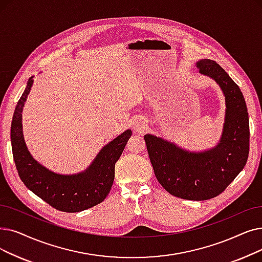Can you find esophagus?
<instances>
[{
    "mask_svg": "<svg viewBox=\"0 0 262 262\" xmlns=\"http://www.w3.org/2000/svg\"><path fill=\"white\" fill-rule=\"evenodd\" d=\"M133 127H134L135 132L143 133L145 127H146V121L142 117L135 118L134 121H133Z\"/></svg>",
    "mask_w": 262,
    "mask_h": 262,
    "instance_id": "obj_1",
    "label": "esophagus"
}]
</instances>
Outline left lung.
Instances as JSON below:
<instances>
[{"label":"left lung","mask_w":262,"mask_h":262,"mask_svg":"<svg viewBox=\"0 0 262 262\" xmlns=\"http://www.w3.org/2000/svg\"><path fill=\"white\" fill-rule=\"evenodd\" d=\"M196 65L225 95V123L217 145L189 152L154 135H144V140L161 185L178 198L200 201L219 196L243 170L249 152V122L244 96L229 75L212 60L202 59Z\"/></svg>","instance_id":"obj_1"}]
</instances>
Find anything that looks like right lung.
<instances>
[{"label":"right lung","instance_id":"obj_1","mask_svg":"<svg viewBox=\"0 0 262 262\" xmlns=\"http://www.w3.org/2000/svg\"><path fill=\"white\" fill-rule=\"evenodd\" d=\"M33 84L29 79L16 106L10 128L13 156L18 174L34 194L59 211L74 213L92 208L108 196L115 180V166L126 145L132 130L127 129L106 144L84 171L59 174L40 165L30 154L22 133V110Z\"/></svg>","mask_w":262,"mask_h":262}]
</instances>
